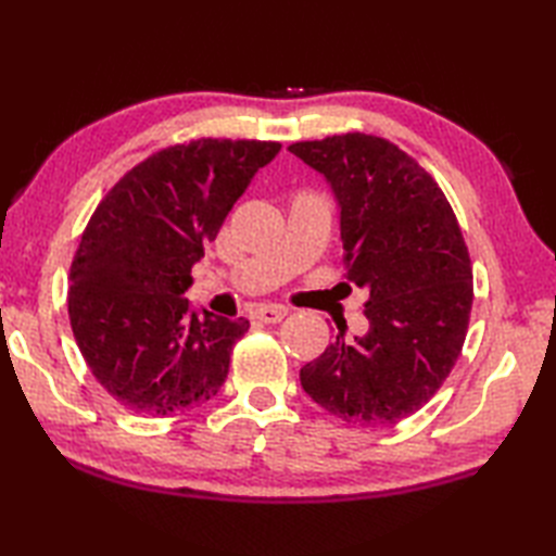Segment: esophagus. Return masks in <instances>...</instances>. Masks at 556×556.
<instances>
[{"mask_svg":"<svg viewBox=\"0 0 556 556\" xmlns=\"http://www.w3.org/2000/svg\"><path fill=\"white\" fill-rule=\"evenodd\" d=\"M288 316V309H282V306H258L254 312V318L262 320V324H278Z\"/></svg>","mask_w":556,"mask_h":556,"instance_id":"obj_1","label":"esophagus"}]
</instances>
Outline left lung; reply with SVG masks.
Wrapping results in <instances>:
<instances>
[{
	"label": "left lung",
	"instance_id": "obj_1",
	"mask_svg": "<svg viewBox=\"0 0 556 556\" xmlns=\"http://www.w3.org/2000/svg\"><path fill=\"white\" fill-rule=\"evenodd\" d=\"M288 150L336 194L348 278L368 292V330L338 332L300 371L304 392L348 424H397L433 397L459 359L473 304L462 228L438 182L376 135Z\"/></svg>",
	"mask_w": 556,
	"mask_h": 556
}]
</instances>
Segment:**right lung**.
<instances>
[{
    "instance_id": "obj_1",
    "label": "right lung",
    "mask_w": 556,
    "mask_h": 556,
    "mask_svg": "<svg viewBox=\"0 0 556 556\" xmlns=\"http://www.w3.org/2000/svg\"><path fill=\"white\" fill-rule=\"evenodd\" d=\"M278 152L218 138L166 147L94 208L71 264L68 318L85 364L126 409L178 414L226 382L250 320L197 312L185 292L204 244Z\"/></svg>"
}]
</instances>
